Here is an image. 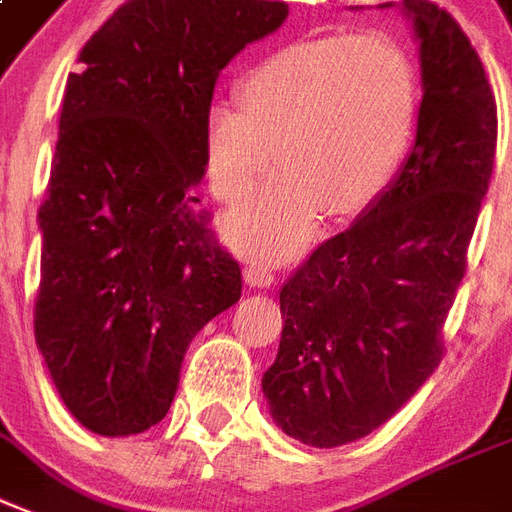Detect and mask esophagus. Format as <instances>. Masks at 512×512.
Wrapping results in <instances>:
<instances>
[{
	"label": "esophagus",
	"instance_id": "1",
	"mask_svg": "<svg viewBox=\"0 0 512 512\" xmlns=\"http://www.w3.org/2000/svg\"><path fill=\"white\" fill-rule=\"evenodd\" d=\"M242 280H245V286L251 288H270L275 283V275L270 270H261V267H245Z\"/></svg>",
	"mask_w": 512,
	"mask_h": 512
}]
</instances>
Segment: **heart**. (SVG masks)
I'll use <instances>...</instances> for the list:
<instances>
[{"mask_svg":"<svg viewBox=\"0 0 512 512\" xmlns=\"http://www.w3.org/2000/svg\"><path fill=\"white\" fill-rule=\"evenodd\" d=\"M240 105L205 115V164L218 199L237 202L272 167L280 175L224 218V237L259 261H286L321 213L367 210L405 159L418 121V69L394 37L329 34L286 45L242 78Z\"/></svg>","mask_w":512,"mask_h":512,"instance_id":"obj_1","label":"heart"}]
</instances>
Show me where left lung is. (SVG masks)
<instances>
[{
  "label": "left lung",
  "instance_id": "obj_1",
  "mask_svg": "<svg viewBox=\"0 0 512 512\" xmlns=\"http://www.w3.org/2000/svg\"><path fill=\"white\" fill-rule=\"evenodd\" d=\"M402 13L421 59L416 142L378 202L280 288L286 324L261 378L272 421L313 448L375 432L440 364L494 169L497 102L467 34L434 2Z\"/></svg>",
  "mask_w": 512,
  "mask_h": 512
}]
</instances>
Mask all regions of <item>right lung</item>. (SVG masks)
I'll list each match as a JSON object with an SVG mask.
<instances>
[{
	"instance_id": "obj_1",
	"label": "right lung",
	"mask_w": 512,
	"mask_h": 512,
	"mask_svg": "<svg viewBox=\"0 0 512 512\" xmlns=\"http://www.w3.org/2000/svg\"><path fill=\"white\" fill-rule=\"evenodd\" d=\"M286 15L267 0H129L69 72L34 337L61 402L94 434L159 424L188 343L240 299V264L194 194L205 115L221 69Z\"/></svg>"
}]
</instances>
